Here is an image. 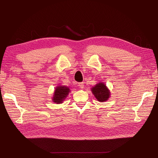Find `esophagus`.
I'll list each match as a JSON object with an SVG mask.
<instances>
[{
    "mask_svg": "<svg viewBox=\"0 0 158 158\" xmlns=\"http://www.w3.org/2000/svg\"><path fill=\"white\" fill-rule=\"evenodd\" d=\"M78 86H79V87L80 88H81V89H82L84 88V82H80V83H79V85H78Z\"/></svg>",
    "mask_w": 158,
    "mask_h": 158,
    "instance_id": "1",
    "label": "esophagus"
}]
</instances>
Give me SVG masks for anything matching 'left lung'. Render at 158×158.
<instances>
[{
	"instance_id": "1",
	"label": "left lung",
	"mask_w": 158,
	"mask_h": 158,
	"mask_svg": "<svg viewBox=\"0 0 158 158\" xmlns=\"http://www.w3.org/2000/svg\"><path fill=\"white\" fill-rule=\"evenodd\" d=\"M91 91L98 102H106L108 100L111 93L110 91L102 82H99L96 85L92 86Z\"/></svg>"
}]
</instances>
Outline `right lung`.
<instances>
[{
    "instance_id": "1",
    "label": "right lung",
    "mask_w": 158,
    "mask_h": 158,
    "mask_svg": "<svg viewBox=\"0 0 158 158\" xmlns=\"http://www.w3.org/2000/svg\"><path fill=\"white\" fill-rule=\"evenodd\" d=\"M70 92V89L68 86L64 85L57 86L55 88L52 100L55 104H61L68 97Z\"/></svg>"
}]
</instances>
